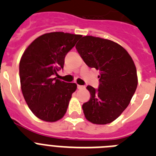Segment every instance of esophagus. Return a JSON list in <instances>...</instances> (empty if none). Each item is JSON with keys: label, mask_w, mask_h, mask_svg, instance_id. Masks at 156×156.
<instances>
[{"label": "esophagus", "mask_w": 156, "mask_h": 156, "mask_svg": "<svg viewBox=\"0 0 156 156\" xmlns=\"http://www.w3.org/2000/svg\"><path fill=\"white\" fill-rule=\"evenodd\" d=\"M77 88H78V89H84L85 86H82V85H77Z\"/></svg>", "instance_id": "1"}]
</instances>
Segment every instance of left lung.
Masks as SVG:
<instances>
[{
    "instance_id": "8db88e82",
    "label": "left lung",
    "mask_w": 156,
    "mask_h": 156,
    "mask_svg": "<svg viewBox=\"0 0 156 156\" xmlns=\"http://www.w3.org/2000/svg\"><path fill=\"white\" fill-rule=\"evenodd\" d=\"M87 66L100 72L99 86H87L90 98L83 105L85 117L94 124L116 119L130 102L137 86V69L124 48L114 41L83 37L76 45Z\"/></svg>"
}]
</instances>
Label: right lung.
<instances>
[{
	"instance_id": "right-lung-1",
	"label": "right lung",
	"mask_w": 156,
	"mask_h": 156,
	"mask_svg": "<svg viewBox=\"0 0 156 156\" xmlns=\"http://www.w3.org/2000/svg\"><path fill=\"white\" fill-rule=\"evenodd\" d=\"M82 35L53 32L37 37L29 45L19 62L23 97L32 112L40 119L55 122L66 114L74 83L54 76L63 69L65 57Z\"/></svg>"
}]
</instances>
